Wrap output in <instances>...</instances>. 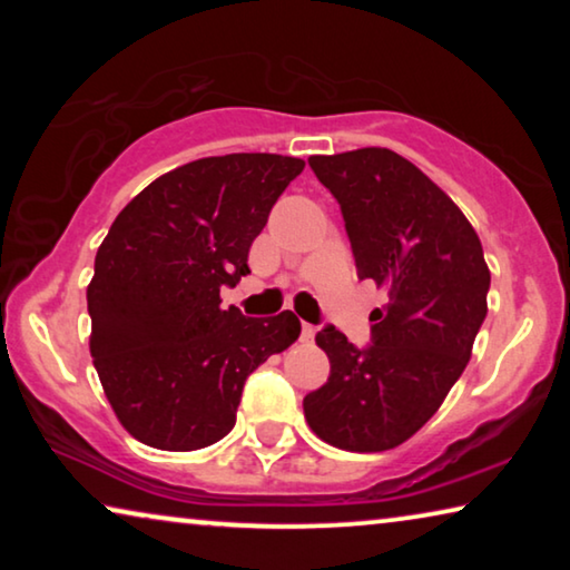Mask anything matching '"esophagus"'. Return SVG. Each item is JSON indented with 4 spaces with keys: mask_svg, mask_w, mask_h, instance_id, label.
Returning a JSON list of instances; mask_svg holds the SVG:
<instances>
[{
    "mask_svg": "<svg viewBox=\"0 0 570 570\" xmlns=\"http://www.w3.org/2000/svg\"><path fill=\"white\" fill-rule=\"evenodd\" d=\"M314 334H316V326L303 322V326H301V340H303V342H314Z\"/></svg>",
    "mask_w": 570,
    "mask_h": 570,
    "instance_id": "1",
    "label": "esophagus"
}]
</instances>
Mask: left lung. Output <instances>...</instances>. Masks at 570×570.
<instances>
[{"instance_id":"1","label":"left lung","mask_w":570,"mask_h":570,"mask_svg":"<svg viewBox=\"0 0 570 570\" xmlns=\"http://www.w3.org/2000/svg\"><path fill=\"white\" fill-rule=\"evenodd\" d=\"M340 202L357 275L389 295L371 314L373 345L353 347L334 326L316 334L330 379L303 415L330 446L373 454L412 439L441 407L472 357L488 314L490 269L454 199L386 147L311 155Z\"/></svg>"}]
</instances>
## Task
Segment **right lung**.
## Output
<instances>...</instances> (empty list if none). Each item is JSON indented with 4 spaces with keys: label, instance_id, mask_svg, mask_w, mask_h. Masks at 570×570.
<instances>
[{
    "label": "right lung",
    "instance_id": "obj_1",
    "mask_svg": "<svg viewBox=\"0 0 570 570\" xmlns=\"http://www.w3.org/2000/svg\"><path fill=\"white\" fill-rule=\"evenodd\" d=\"M301 158L233 153L178 166L116 215L88 285L90 355L119 423L163 451H197L236 425L248 373L298 340L293 311L248 318L220 287L301 174Z\"/></svg>",
    "mask_w": 570,
    "mask_h": 570
}]
</instances>
